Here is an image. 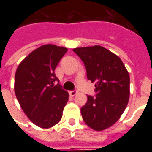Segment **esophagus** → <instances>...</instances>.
Here are the masks:
<instances>
[{
  "label": "esophagus",
  "instance_id": "esophagus-1",
  "mask_svg": "<svg viewBox=\"0 0 152 152\" xmlns=\"http://www.w3.org/2000/svg\"><path fill=\"white\" fill-rule=\"evenodd\" d=\"M77 91L76 90H73V91H70L69 94H70V95L72 96V97H74V96L76 95V94H77Z\"/></svg>",
  "mask_w": 152,
  "mask_h": 152
}]
</instances>
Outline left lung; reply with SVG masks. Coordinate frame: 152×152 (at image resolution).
<instances>
[{"label": "left lung", "mask_w": 152, "mask_h": 152, "mask_svg": "<svg viewBox=\"0 0 152 152\" xmlns=\"http://www.w3.org/2000/svg\"><path fill=\"white\" fill-rule=\"evenodd\" d=\"M73 51L84 62L87 78L95 82V98L87 96L81 107L85 123L96 131L108 129L121 118L129 99V75L122 60L100 45Z\"/></svg>", "instance_id": "left-lung-1"}]
</instances>
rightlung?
Returning a JSON list of instances; mask_svg holds the SVG:
<instances>
[{"instance_id": "right-lung-1", "label": "right lung", "mask_w": 152, "mask_h": 152, "mask_svg": "<svg viewBox=\"0 0 152 152\" xmlns=\"http://www.w3.org/2000/svg\"><path fill=\"white\" fill-rule=\"evenodd\" d=\"M67 49L48 44L28 54L19 63L15 77V92L28 119L41 129H49L62 119L69 94L63 89L54 70Z\"/></svg>"}]
</instances>
